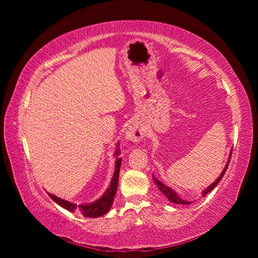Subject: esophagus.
I'll return each instance as SVG.
<instances>
[{
    "label": "esophagus",
    "instance_id": "obj_1",
    "mask_svg": "<svg viewBox=\"0 0 258 258\" xmlns=\"http://www.w3.org/2000/svg\"><path fill=\"white\" fill-rule=\"evenodd\" d=\"M144 138V130L142 124L139 122L129 123L126 130H124V139L132 143L140 142Z\"/></svg>",
    "mask_w": 258,
    "mask_h": 258
}]
</instances>
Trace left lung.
<instances>
[{
    "label": "left lung",
    "mask_w": 258,
    "mask_h": 258,
    "mask_svg": "<svg viewBox=\"0 0 258 258\" xmlns=\"http://www.w3.org/2000/svg\"><path fill=\"white\" fill-rule=\"evenodd\" d=\"M231 153H232V151H230V153H229L228 160H227V162H226V166H225L224 170L222 171V173L220 174V176H218L212 184L209 185V186L207 187V188H205V190H202L201 197H205L207 194H209L211 190L214 189L215 187H216V185H217L218 183H220V181L223 178V176H224V174H225V172H226V170H227V168H228L229 161H230V158H231ZM153 179H154L155 184L158 186L159 190H160L163 195H165V196L168 198V200H169L170 202H172V204H177V205H190V204H191V201L182 199L181 197H179V195H178L175 190H173L172 188H171V187H169V186L163 184L162 182H160L159 179H158L157 177H156L154 174H153ZM195 201H196V200H195Z\"/></svg>",
    "instance_id": "obj_1"
}]
</instances>
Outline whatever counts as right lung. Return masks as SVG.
Returning a JSON list of instances; mask_svg holds the SVG:
<instances>
[{
    "instance_id": "add662e5",
    "label": "right lung",
    "mask_w": 258,
    "mask_h": 258,
    "mask_svg": "<svg viewBox=\"0 0 258 258\" xmlns=\"http://www.w3.org/2000/svg\"><path fill=\"white\" fill-rule=\"evenodd\" d=\"M119 152H120L119 151V143H117V147L115 150L114 156H117V157H118ZM120 166H121V158H117L116 162H115V171H114L113 177L110 182V186L107 187V189L105 190V192L102 195V196H101L99 199H97L96 201L90 202V204L77 205V204H74V202H70L68 200L61 199L49 192H48V196L54 202H56L57 205L70 211V212L80 213V214L84 215L85 217H91V218L102 216V215L106 214L108 211H110V209L113 205L114 197H115V194L117 190V185H118Z\"/></svg>"
}]
</instances>
